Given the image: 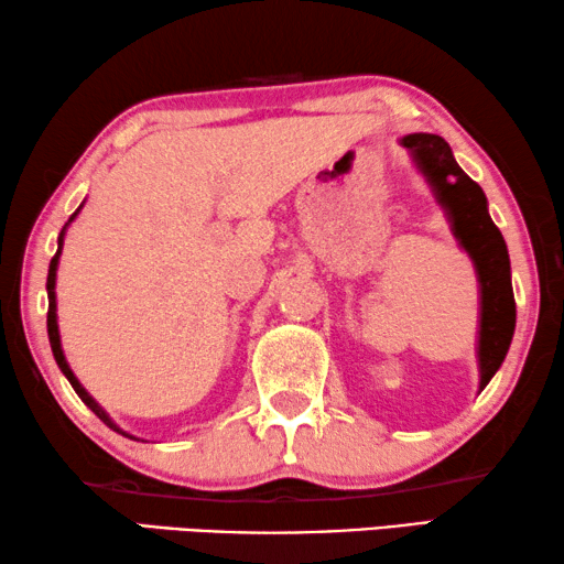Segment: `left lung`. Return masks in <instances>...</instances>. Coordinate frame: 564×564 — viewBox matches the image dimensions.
<instances>
[{
    "instance_id": "obj_1",
    "label": "left lung",
    "mask_w": 564,
    "mask_h": 564,
    "mask_svg": "<svg viewBox=\"0 0 564 564\" xmlns=\"http://www.w3.org/2000/svg\"><path fill=\"white\" fill-rule=\"evenodd\" d=\"M400 142L427 177L437 202L447 212L457 242L475 262L479 282L477 362L479 390H485L505 362L514 335V294L507 245L487 212L482 187L459 170L449 144L440 134H408Z\"/></svg>"
}]
</instances>
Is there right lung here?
Wrapping results in <instances>:
<instances>
[{
    "mask_svg": "<svg viewBox=\"0 0 564 564\" xmlns=\"http://www.w3.org/2000/svg\"><path fill=\"white\" fill-rule=\"evenodd\" d=\"M82 209V207H79ZM77 209V212H79ZM77 212H74V215L69 217V221L77 217ZM67 221V225H69ZM67 225H64V229H67ZM64 229H62V235H59V249H57V254L52 257V262H50V274H47V297H50V312H47V332H50V345H52V352H54V359H57V365H59V369L64 372V377H67L69 380V384L74 387V392L79 394V400L87 404V408L97 414V417L107 424L109 430H115V432H119V435H124V437H132V435H127V432H122L117 427V424L112 422V417H109V414L99 408V404L95 402V397H91L85 387L79 384V380L77 377H74V372L69 369V365H67V359H64V352H62V343H59V327H57V294H54V282H57V264H59V252H62V239H64ZM134 440V437H132Z\"/></svg>",
    "mask_w": 564,
    "mask_h": 564,
    "instance_id": "1",
    "label": "right lung"
}]
</instances>
